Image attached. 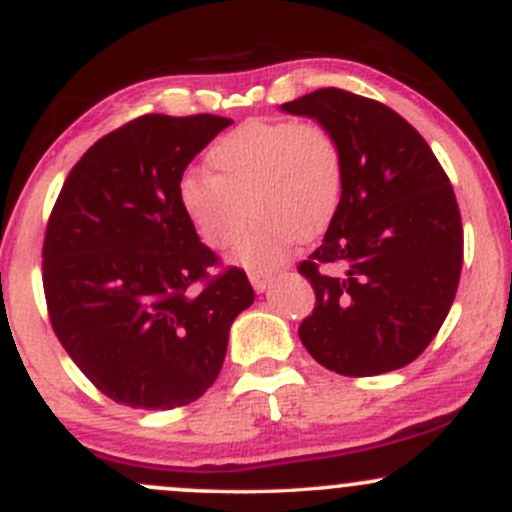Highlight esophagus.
Instances as JSON below:
<instances>
[{"instance_id":"obj_1","label":"esophagus","mask_w":512,"mask_h":512,"mask_svg":"<svg viewBox=\"0 0 512 512\" xmlns=\"http://www.w3.org/2000/svg\"><path fill=\"white\" fill-rule=\"evenodd\" d=\"M274 276H276L274 272H264V269H252V272H250L252 289H255L257 293L267 291L269 284H272V281H274Z\"/></svg>"}]
</instances>
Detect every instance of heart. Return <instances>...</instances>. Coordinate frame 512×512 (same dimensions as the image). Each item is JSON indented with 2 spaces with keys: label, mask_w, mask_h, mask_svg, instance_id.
I'll use <instances>...</instances> for the list:
<instances>
[{
  "label": "heart",
  "mask_w": 512,
  "mask_h": 512,
  "mask_svg": "<svg viewBox=\"0 0 512 512\" xmlns=\"http://www.w3.org/2000/svg\"><path fill=\"white\" fill-rule=\"evenodd\" d=\"M209 173H187L180 207L209 248L226 250L243 233L248 267L284 262L293 240H313L330 226L344 197V151L320 122L248 120L207 149Z\"/></svg>",
  "instance_id": "heart-1"
}]
</instances>
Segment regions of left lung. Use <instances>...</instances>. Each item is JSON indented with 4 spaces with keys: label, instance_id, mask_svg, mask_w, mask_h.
<instances>
[{
    "label": "left lung",
    "instance_id": "obj_1",
    "mask_svg": "<svg viewBox=\"0 0 512 512\" xmlns=\"http://www.w3.org/2000/svg\"><path fill=\"white\" fill-rule=\"evenodd\" d=\"M330 127L344 151V197L298 272L315 308L298 337L320 366L349 378L404 368L424 354L455 301L462 219L431 146L387 105L344 88L284 103Z\"/></svg>",
    "mask_w": 512,
    "mask_h": 512
}]
</instances>
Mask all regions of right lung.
Instances as JSON below:
<instances>
[{
    "label": "right lung",
    "instance_id": "add662e5",
    "mask_svg": "<svg viewBox=\"0 0 512 512\" xmlns=\"http://www.w3.org/2000/svg\"><path fill=\"white\" fill-rule=\"evenodd\" d=\"M233 120L142 115L69 170L43 243L50 325L81 373L132 409L195 402L219 378L228 330L255 301L180 207L190 161Z\"/></svg>",
    "mask_w": 512,
    "mask_h": 512
}]
</instances>
